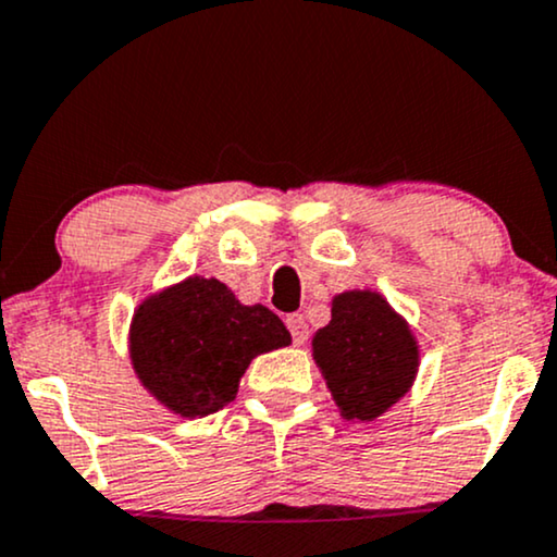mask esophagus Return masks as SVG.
Returning a JSON list of instances; mask_svg holds the SVG:
<instances>
[{
	"instance_id": "1",
	"label": "esophagus",
	"mask_w": 557,
	"mask_h": 557,
	"mask_svg": "<svg viewBox=\"0 0 557 557\" xmlns=\"http://www.w3.org/2000/svg\"><path fill=\"white\" fill-rule=\"evenodd\" d=\"M285 324H287V330H290V334H293V343L304 345L306 339H308V324H306L304 313H290V317L285 319Z\"/></svg>"
}]
</instances>
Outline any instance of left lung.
Here are the masks:
<instances>
[{
  "instance_id": "obj_1",
  "label": "left lung",
  "mask_w": 557,
  "mask_h": 557,
  "mask_svg": "<svg viewBox=\"0 0 557 557\" xmlns=\"http://www.w3.org/2000/svg\"><path fill=\"white\" fill-rule=\"evenodd\" d=\"M334 405L345 420L371 423L392 410L418 376V339L376 290H345L332 298V319L311 339Z\"/></svg>"
}]
</instances>
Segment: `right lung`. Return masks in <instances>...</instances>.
I'll return each mask as SVG.
<instances>
[{
	"label": "right lung",
	"mask_w": 557,
	"mask_h": 557,
	"mask_svg": "<svg viewBox=\"0 0 557 557\" xmlns=\"http://www.w3.org/2000/svg\"><path fill=\"white\" fill-rule=\"evenodd\" d=\"M290 345L267 306H244L214 277L181 280L134 308L129 360L139 384L181 418H205L236 399L257 355Z\"/></svg>",
	"instance_id": "1"
}]
</instances>
